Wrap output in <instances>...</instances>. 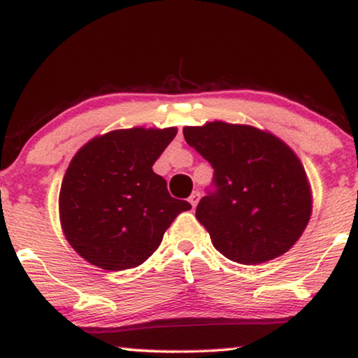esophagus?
I'll return each instance as SVG.
<instances>
[{
  "instance_id": "1",
  "label": "esophagus",
  "mask_w": 358,
  "mask_h": 358,
  "mask_svg": "<svg viewBox=\"0 0 358 358\" xmlns=\"http://www.w3.org/2000/svg\"><path fill=\"white\" fill-rule=\"evenodd\" d=\"M199 199H200V194L197 192V190H195V192L190 194V197H189V202H190V205H192V207H195V205L199 203Z\"/></svg>"
}]
</instances>
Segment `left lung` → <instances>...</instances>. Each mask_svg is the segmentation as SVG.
I'll return each instance as SVG.
<instances>
[{"label": "left lung", "mask_w": 358, "mask_h": 358, "mask_svg": "<svg viewBox=\"0 0 358 358\" xmlns=\"http://www.w3.org/2000/svg\"><path fill=\"white\" fill-rule=\"evenodd\" d=\"M184 138L213 168L195 217L215 249L246 266L287 252L311 217V190L296 155L277 136L224 122L185 127Z\"/></svg>", "instance_id": "8db88e82"}]
</instances>
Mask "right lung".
Masks as SVG:
<instances>
[{
  "label": "right lung",
  "instance_id": "add662e5",
  "mask_svg": "<svg viewBox=\"0 0 358 358\" xmlns=\"http://www.w3.org/2000/svg\"><path fill=\"white\" fill-rule=\"evenodd\" d=\"M178 134L127 129L92 138L68 166L60 190V222L71 248L106 271L143 264L164 231L190 207L171 197L153 164Z\"/></svg>",
  "mask_w": 358,
  "mask_h": 358
}]
</instances>
